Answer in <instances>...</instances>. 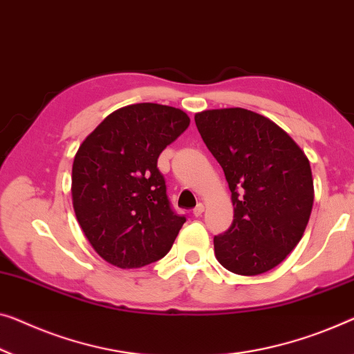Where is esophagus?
<instances>
[{"instance_id": "esophagus-1", "label": "esophagus", "mask_w": 354, "mask_h": 354, "mask_svg": "<svg viewBox=\"0 0 354 354\" xmlns=\"http://www.w3.org/2000/svg\"><path fill=\"white\" fill-rule=\"evenodd\" d=\"M203 211H205V207H203L202 203H198L197 207L194 208V216H195V218H198V216L203 214Z\"/></svg>"}]
</instances>
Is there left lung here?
Instances as JSON below:
<instances>
[{
    "instance_id": "obj_1",
    "label": "left lung",
    "mask_w": 354,
    "mask_h": 354,
    "mask_svg": "<svg viewBox=\"0 0 354 354\" xmlns=\"http://www.w3.org/2000/svg\"><path fill=\"white\" fill-rule=\"evenodd\" d=\"M195 125L234 203V223L214 236L216 259L236 275L272 270L297 246L312 214L307 156L281 127L243 108L202 111Z\"/></svg>"
}]
</instances>
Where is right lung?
Returning a JSON list of instances; mask_svg holds the SVG:
<instances>
[{
	"label": "right lung",
	"instance_id": "1",
	"mask_svg": "<svg viewBox=\"0 0 354 354\" xmlns=\"http://www.w3.org/2000/svg\"><path fill=\"white\" fill-rule=\"evenodd\" d=\"M189 124L178 108L129 104L111 113L79 146L73 207L84 235L106 262L140 268L171 250L186 218L171 208L157 159Z\"/></svg>",
	"mask_w": 354,
	"mask_h": 354
}]
</instances>
